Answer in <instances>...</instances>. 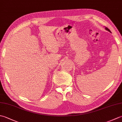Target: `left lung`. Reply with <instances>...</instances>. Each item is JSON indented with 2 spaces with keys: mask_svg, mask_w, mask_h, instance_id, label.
<instances>
[{
  "mask_svg": "<svg viewBox=\"0 0 122 122\" xmlns=\"http://www.w3.org/2000/svg\"><path fill=\"white\" fill-rule=\"evenodd\" d=\"M105 30H107V31H109L110 32H111V31L110 30V29H108L107 28V27H105Z\"/></svg>",
  "mask_w": 122,
  "mask_h": 122,
  "instance_id": "obj_1",
  "label": "left lung"
}]
</instances>
